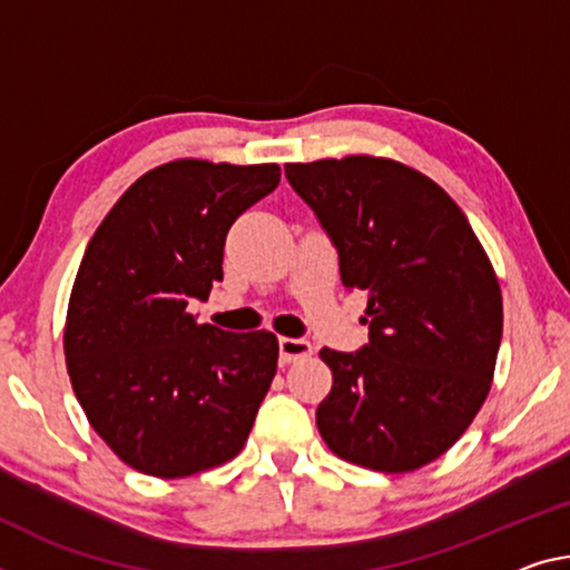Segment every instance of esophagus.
I'll return each instance as SVG.
<instances>
[{
	"label": "esophagus",
	"instance_id": "1",
	"mask_svg": "<svg viewBox=\"0 0 570 570\" xmlns=\"http://www.w3.org/2000/svg\"><path fill=\"white\" fill-rule=\"evenodd\" d=\"M278 355H282V363H296V360L312 355V345L299 337H278Z\"/></svg>",
	"mask_w": 570,
	"mask_h": 570
}]
</instances>
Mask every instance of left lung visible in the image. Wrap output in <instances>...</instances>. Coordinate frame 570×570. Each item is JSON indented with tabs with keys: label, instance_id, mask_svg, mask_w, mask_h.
I'll list each match as a JSON object with an SVG mask.
<instances>
[{
	"label": "left lung",
	"instance_id": "left-lung-1",
	"mask_svg": "<svg viewBox=\"0 0 570 570\" xmlns=\"http://www.w3.org/2000/svg\"><path fill=\"white\" fill-rule=\"evenodd\" d=\"M340 253L342 284L367 296L370 340L324 347L332 391L324 444L345 462L401 474L456 444L490 393L502 292L466 215L401 161L352 155L286 165Z\"/></svg>",
	"mask_w": 570,
	"mask_h": 570
}]
</instances>
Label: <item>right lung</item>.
Listing matches in <instances>:
<instances>
[{
  "label": "right lung",
  "instance_id": "1",
  "mask_svg": "<svg viewBox=\"0 0 570 570\" xmlns=\"http://www.w3.org/2000/svg\"><path fill=\"white\" fill-rule=\"evenodd\" d=\"M278 179V165L167 161L88 240L62 334L68 375L90 426L141 474L205 472L246 444L276 375V334L197 324L187 304L223 282L230 225Z\"/></svg>",
  "mask_w": 570,
  "mask_h": 570
}]
</instances>
